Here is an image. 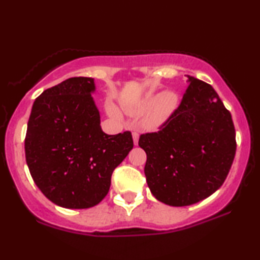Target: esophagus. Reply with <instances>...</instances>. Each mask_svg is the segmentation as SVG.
Returning a JSON list of instances; mask_svg holds the SVG:
<instances>
[{
    "label": "esophagus",
    "mask_w": 260,
    "mask_h": 260,
    "mask_svg": "<svg viewBox=\"0 0 260 260\" xmlns=\"http://www.w3.org/2000/svg\"><path fill=\"white\" fill-rule=\"evenodd\" d=\"M132 135H133V141H134V144H135V146H136V144H138V142H139V133H138V132H133V134H132Z\"/></svg>",
    "instance_id": "esophagus-1"
}]
</instances>
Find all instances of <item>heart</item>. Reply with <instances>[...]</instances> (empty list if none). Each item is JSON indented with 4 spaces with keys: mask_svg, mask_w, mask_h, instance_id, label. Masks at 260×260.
Here are the masks:
<instances>
[{
    "mask_svg": "<svg viewBox=\"0 0 260 260\" xmlns=\"http://www.w3.org/2000/svg\"><path fill=\"white\" fill-rule=\"evenodd\" d=\"M178 105V95L173 91H164L161 94L151 95L150 98L144 100L142 103L135 109L131 110L132 113H143L149 111L144 118L143 126L147 129L155 131L169 119L171 114ZM113 114L117 112L112 110Z\"/></svg>",
    "mask_w": 260,
    "mask_h": 260,
    "instance_id": "obj_1",
    "label": "heart"
}]
</instances>
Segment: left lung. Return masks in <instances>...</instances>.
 <instances>
[{"label": "left lung", "instance_id": "8db88e82", "mask_svg": "<svg viewBox=\"0 0 260 260\" xmlns=\"http://www.w3.org/2000/svg\"><path fill=\"white\" fill-rule=\"evenodd\" d=\"M188 77L179 107L158 132L141 134L144 174L158 201L187 206L203 201L225 181L236 151L235 127L212 86Z\"/></svg>", "mask_w": 260, "mask_h": 260}]
</instances>
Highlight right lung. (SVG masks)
<instances>
[{
	"label": "right lung",
	"instance_id": "add662e5",
	"mask_svg": "<svg viewBox=\"0 0 260 260\" xmlns=\"http://www.w3.org/2000/svg\"><path fill=\"white\" fill-rule=\"evenodd\" d=\"M94 90L93 78H70L38 96L30 111L26 162L43 195L61 208L99 204L134 146L129 131L109 135L101 128Z\"/></svg>",
	"mask_w": 260,
	"mask_h": 260
}]
</instances>
